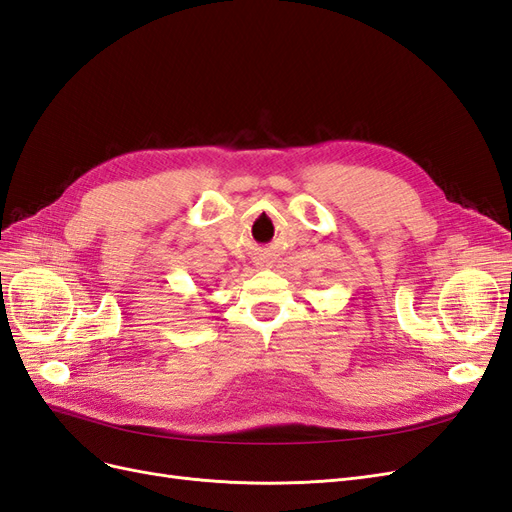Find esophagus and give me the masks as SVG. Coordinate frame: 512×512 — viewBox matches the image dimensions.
I'll use <instances>...</instances> for the list:
<instances>
[{
    "label": "esophagus",
    "instance_id": "34e87169",
    "mask_svg": "<svg viewBox=\"0 0 512 512\" xmlns=\"http://www.w3.org/2000/svg\"><path fill=\"white\" fill-rule=\"evenodd\" d=\"M258 265H260V269H267V267H269V262H267V260H260Z\"/></svg>",
    "mask_w": 512,
    "mask_h": 512
}]
</instances>
